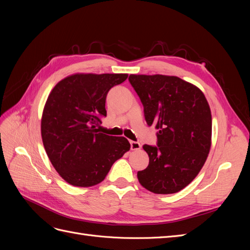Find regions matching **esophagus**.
<instances>
[{
  "label": "esophagus",
  "instance_id": "esophagus-1",
  "mask_svg": "<svg viewBox=\"0 0 250 250\" xmlns=\"http://www.w3.org/2000/svg\"><path fill=\"white\" fill-rule=\"evenodd\" d=\"M130 147H131V150H140L142 146H141V144L139 142L131 141L130 142Z\"/></svg>",
  "mask_w": 250,
  "mask_h": 250
}]
</instances>
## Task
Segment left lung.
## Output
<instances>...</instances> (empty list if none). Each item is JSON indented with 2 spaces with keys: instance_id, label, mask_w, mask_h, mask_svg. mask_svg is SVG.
<instances>
[{
  "instance_id": "8db88e82",
  "label": "left lung",
  "mask_w": 250,
  "mask_h": 250,
  "mask_svg": "<svg viewBox=\"0 0 250 250\" xmlns=\"http://www.w3.org/2000/svg\"><path fill=\"white\" fill-rule=\"evenodd\" d=\"M128 79L147 124L158 130L157 146H143L149 165L138 179L152 193H177L198 175L209 153L211 115L206 96L176 76L131 74Z\"/></svg>"
}]
</instances>
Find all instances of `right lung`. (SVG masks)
Listing matches in <instances>:
<instances>
[{
  "label": "right lung",
  "instance_id": "obj_1",
  "mask_svg": "<svg viewBox=\"0 0 250 250\" xmlns=\"http://www.w3.org/2000/svg\"><path fill=\"white\" fill-rule=\"evenodd\" d=\"M127 74L77 73L53 87L42 117V139L53 167L67 184L93 187L104 180L112 164L130 149L124 137L96 129L106 117L108 90Z\"/></svg>",
  "mask_w": 250,
  "mask_h": 250
}]
</instances>
